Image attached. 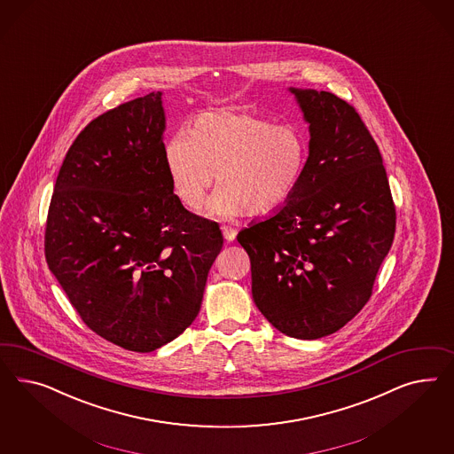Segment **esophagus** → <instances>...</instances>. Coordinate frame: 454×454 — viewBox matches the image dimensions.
I'll return each mask as SVG.
<instances>
[{"instance_id": "esophagus-1", "label": "esophagus", "mask_w": 454, "mask_h": 454, "mask_svg": "<svg viewBox=\"0 0 454 454\" xmlns=\"http://www.w3.org/2000/svg\"><path fill=\"white\" fill-rule=\"evenodd\" d=\"M221 231H223V236H224V239H226V241H230V243H231V241L236 239V234H238V231H236L234 228H231V226H223V228H221Z\"/></svg>"}]
</instances>
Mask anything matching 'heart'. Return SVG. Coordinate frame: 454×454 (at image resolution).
Instances as JSON below:
<instances>
[{
	"instance_id": "b5f03b06",
	"label": "heart",
	"mask_w": 454,
	"mask_h": 454,
	"mask_svg": "<svg viewBox=\"0 0 454 454\" xmlns=\"http://www.w3.org/2000/svg\"><path fill=\"white\" fill-rule=\"evenodd\" d=\"M166 173L179 203L205 207L207 216L231 218L247 211L271 215L300 190L309 161V137L298 124H275L247 111H209L196 116L190 133L166 141Z\"/></svg>"
}]
</instances>
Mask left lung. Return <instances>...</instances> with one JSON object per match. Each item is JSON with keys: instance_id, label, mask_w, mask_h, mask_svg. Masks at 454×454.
Masks as SVG:
<instances>
[{"instance_id": "1", "label": "left lung", "mask_w": 454, "mask_h": 454, "mask_svg": "<svg viewBox=\"0 0 454 454\" xmlns=\"http://www.w3.org/2000/svg\"><path fill=\"white\" fill-rule=\"evenodd\" d=\"M309 123L300 190L275 216L245 228L253 300L276 330L317 340L370 301L396 231L383 158L357 111L341 98L289 88Z\"/></svg>"}]
</instances>
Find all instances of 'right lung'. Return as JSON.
Returning <instances> with one entry per match:
<instances>
[{
    "label": "right lung",
    "mask_w": 454,
    "mask_h": 454,
    "mask_svg": "<svg viewBox=\"0 0 454 454\" xmlns=\"http://www.w3.org/2000/svg\"><path fill=\"white\" fill-rule=\"evenodd\" d=\"M161 93L86 124L59 168L44 256L82 323L150 353L198 317L220 254L215 221L179 203L166 173Z\"/></svg>",
    "instance_id": "right-lung-1"
}]
</instances>
